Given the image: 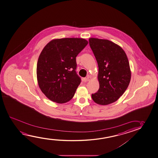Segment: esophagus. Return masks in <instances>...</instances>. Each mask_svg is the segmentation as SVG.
<instances>
[{"label":"esophagus","mask_w":158,"mask_h":158,"mask_svg":"<svg viewBox=\"0 0 158 158\" xmlns=\"http://www.w3.org/2000/svg\"><path fill=\"white\" fill-rule=\"evenodd\" d=\"M89 81V78L87 77V78H84L83 79V81L84 82H86Z\"/></svg>","instance_id":"1"}]
</instances>
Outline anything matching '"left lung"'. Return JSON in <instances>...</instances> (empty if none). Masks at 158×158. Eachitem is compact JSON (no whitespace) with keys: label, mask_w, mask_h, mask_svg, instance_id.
I'll return each instance as SVG.
<instances>
[{"label":"left lung","mask_w":158,"mask_h":158,"mask_svg":"<svg viewBox=\"0 0 158 158\" xmlns=\"http://www.w3.org/2000/svg\"><path fill=\"white\" fill-rule=\"evenodd\" d=\"M89 44L99 68V88L92 98L99 105H108L119 98L130 83L128 57L121 47L108 40L90 38Z\"/></svg>","instance_id":"left-lung-1"}]
</instances>
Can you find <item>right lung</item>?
<instances>
[{"label":"right lung","mask_w":158,"mask_h":158,"mask_svg":"<svg viewBox=\"0 0 158 158\" xmlns=\"http://www.w3.org/2000/svg\"><path fill=\"white\" fill-rule=\"evenodd\" d=\"M88 42L80 38L55 39L46 45L37 64V78L48 99L64 103L73 98L81 78L76 72V57Z\"/></svg>","instance_id":"right-lung-1"}]
</instances>
